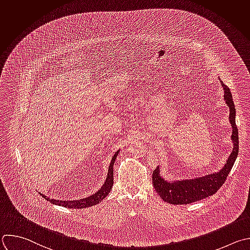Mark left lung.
Wrapping results in <instances>:
<instances>
[{"label":"left lung","mask_w":250,"mask_h":250,"mask_svg":"<svg viewBox=\"0 0 250 250\" xmlns=\"http://www.w3.org/2000/svg\"><path fill=\"white\" fill-rule=\"evenodd\" d=\"M220 79V78H219ZM224 88V99L229 108V123L232 127V151L224 167L216 173L188 180L169 182L161 176L160 167L153 171L152 182L156 192L165 201L171 204H189L215 194L228 178L238 154V130L235 125V109L229 88L220 79Z\"/></svg>","instance_id":"obj_1"}]
</instances>
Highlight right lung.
Listing matches in <instances>:
<instances>
[{
    "mask_svg": "<svg viewBox=\"0 0 250 250\" xmlns=\"http://www.w3.org/2000/svg\"><path fill=\"white\" fill-rule=\"evenodd\" d=\"M120 150L117 151L110 163L109 166V170H108V174H107V178L105 183L103 184V186L101 187V188L95 192L94 194H91L88 197H84L81 198L78 200H58V199H50L49 197H47L45 194L40 193L45 199H47L49 202L55 204V205H59V206H63V207H67L70 209H83L86 207H91L94 206L98 203H100L111 191L112 188H113V184H114V163L115 160L117 159V156L119 154Z\"/></svg>",
    "mask_w": 250,
    "mask_h": 250,
    "instance_id": "add662e5",
    "label": "right lung"
}]
</instances>
